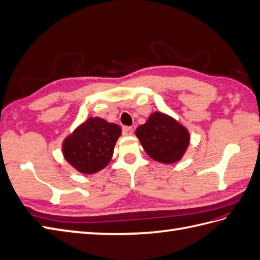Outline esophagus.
<instances>
[{
    "instance_id": "1",
    "label": "esophagus",
    "mask_w": 260,
    "mask_h": 260,
    "mask_svg": "<svg viewBox=\"0 0 260 260\" xmlns=\"http://www.w3.org/2000/svg\"><path fill=\"white\" fill-rule=\"evenodd\" d=\"M122 134L123 136H131L134 134V128H132V126H123Z\"/></svg>"
}]
</instances>
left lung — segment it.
<instances>
[{
  "mask_svg": "<svg viewBox=\"0 0 260 260\" xmlns=\"http://www.w3.org/2000/svg\"><path fill=\"white\" fill-rule=\"evenodd\" d=\"M136 136L151 159L164 164L179 162L191 141L186 126L160 111L152 112L136 129Z\"/></svg>",
  "mask_w": 260,
  "mask_h": 260,
  "instance_id": "1",
  "label": "left lung"
}]
</instances>
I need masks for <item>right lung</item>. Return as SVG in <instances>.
I'll return each mask as SVG.
<instances>
[{
	"instance_id": "obj_1",
	"label": "right lung",
	"mask_w": 260,
	"mask_h": 260,
	"mask_svg": "<svg viewBox=\"0 0 260 260\" xmlns=\"http://www.w3.org/2000/svg\"><path fill=\"white\" fill-rule=\"evenodd\" d=\"M121 128L100 117H89L62 141L65 160L82 174H93L105 169L112 159Z\"/></svg>"
}]
</instances>
